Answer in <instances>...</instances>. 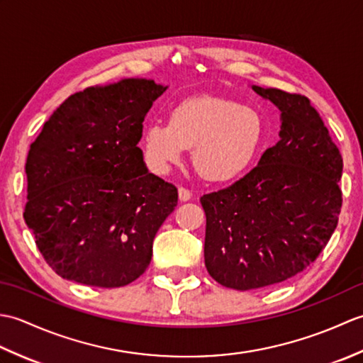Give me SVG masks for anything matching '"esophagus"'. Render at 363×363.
I'll return each instance as SVG.
<instances>
[{"label":"esophagus","mask_w":363,"mask_h":363,"mask_svg":"<svg viewBox=\"0 0 363 363\" xmlns=\"http://www.w3.org/2000/svg\"><path fill=\"white\" fill-rule=\"evenodd\" d=\"M177 195H179V201L184 203V201H189V199L191 198V191L184 189V187H179L177 189Z\"/></svg>","instance_id":"esophagus-1"}]
</instances>
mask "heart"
<instances>
[{
    "instance_id": "1",
    "label": "heart",
    "mask_w": 363,
    "mask_h": 363,
    "mask_svg": "<svg viewBox=\"0 0 363 363\" xmlns=\"http://www.w3.org/2000/svg\"><path fill=\"white\" fill-rule=\"evenodd\" d=\"M264 123L252 107L233 99L201 95L172 107L168 123L152 121L143 133V154L156 173H167L191 148L196 169L209 181L240 176L256 156Z\"/></svg>"
}]
</instances>
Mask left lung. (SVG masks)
<instances>
[{
    "label": "left lung",
    "instance_id": "obj_1",
    "mask_svg": "<svg viewBox=\"0 0 363 363\" xmlns=\"http://www.w3.org/2000/svg\"><path fill=\"white\" fill-rule=\"evenodd\" d=\"M252 90L281 111L279 142L242 179L201 196L206 268L234 290L303 272L328 245L342 209V154L309 98Z\"/></svg>",
    "mask_w": 363,
    "mask_h": 363
}]
</instances>
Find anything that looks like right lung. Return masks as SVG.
Instances as JSON below:
<instances>
[{"instance_id":"add662e5","label":"right lung","mask_w":363,"mask_h":363,"mask_svg":"<svg viewBox=\"0 0 363 363\" xmlns=\"http://www.w3.org/2000/svg\"><path fill=\"white\" fill-rule=\"evenodd\" d=\"M167 86L128 78L68 96L30 145L25 221L64 279L123 287L148 268L177 189L148 172L138 142Z\"/></svg>"}]
</instances>
